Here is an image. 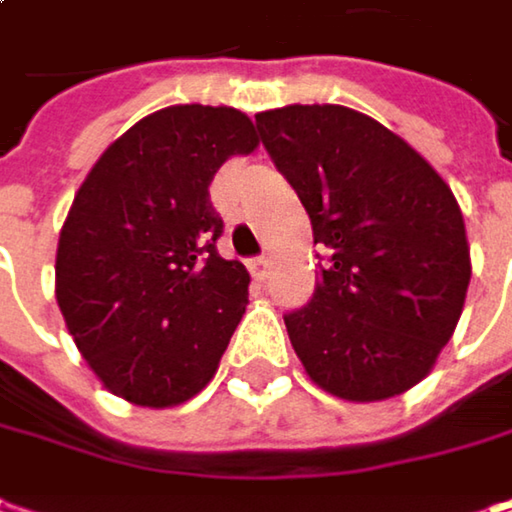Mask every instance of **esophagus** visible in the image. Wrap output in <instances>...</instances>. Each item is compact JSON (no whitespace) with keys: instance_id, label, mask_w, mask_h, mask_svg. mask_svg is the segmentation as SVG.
I'll return each instance as SVG.
<instances>
[{"instance_id":"1","label":"esophagus","mask_w":512,"mask_h":512,"mask_svg":"<svg viewBox=\"0 0 512 512\" xmlns=\"http://www.w3.org/2000/svg\"><path fill=\"white\" fill-rule=\"evenodd\" d=\"M249 272H252V278H255V281H263V278L269 275V260H266L263 255L252 257V260H249Z\"/></svg>"}]
</instances>
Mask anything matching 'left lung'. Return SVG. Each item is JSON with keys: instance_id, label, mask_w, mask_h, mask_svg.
I'll list each match as a JSON object with an SVG mask.
<instances>
[{"instance_id": "8db88e82", "label": "left lung", "mask_w": 512, "mask_h": 512, "mask_svg": "<svg viewBox=\"0 0 512 512\" xmlns=\"http://www.w3.org/2000/svg\"><path fill=\"white\" fill-rule=\"evenodd\" d=\"M255 124L329 252L308 305L284 314L305 373L356 403L403 394L451 341L471 278L451 186L347 106H284Z\"/></svg>"}]
</instances>
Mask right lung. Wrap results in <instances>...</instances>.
Returning a JSON list of instances; mask_svg holds the SVG:
<instances>
[{"label":"right lung","mask_w":512,"mask_h":512,"mask_svg":"<svg viewBox=\"0 0 512 512\" xmlns=\"http://www.w3.org/2000/svg\"><path fill=\"white\" fill-rule=\"evenodd\" d=\"M231 106H168L106 148L79 186L55 255V299L97 379L136 406H177L216 373L249 305L225 260L213 174L252 154Z\"/></svg>","instance_id":"obj_1"}]
</instances>
